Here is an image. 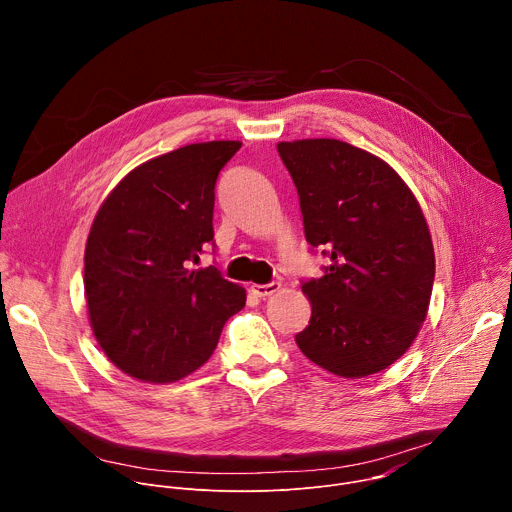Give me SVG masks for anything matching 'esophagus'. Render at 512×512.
Instances as JSON below:
<instances>
[{
	"instance_id": "34e87169",
	"label": "esophagus",
	"mask_w": 512,
	"mask_h": 512,
	"mask_svg": "<svg viewBox=\"0 0 512 512\" xmlns=\"http://www.w3.org/2000/svg\"><path fill=\"white\" fill-rule=\"evenodd\" d=\"M279 287H281V283H277V281L255 283V285H251V291H253L255 296H259V298H269V296L275 294V291H279Z\"/></svg>"
}]
</instances>
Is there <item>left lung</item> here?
Segmentation results:
<instances>
[{
  "label": "left lung",
  "mask_w": 512,
  "mask_h": 512,
  "mask_svg": "<svg viewBox=\"0 0 512 512\" xmlns=\"http://www.w3.org/2000/svg\"><path fill=\"white\" fill-rule=\"evenodd\" d=\"M294 178L306 241L328 259L302 281L310 324L296 334L318 367L375 375L401 358L429 308L435 255L425 216L401 176L381 158L338 139L281 141Z\"/></svg>",
  "instance_id": "1"
}]
</instances>
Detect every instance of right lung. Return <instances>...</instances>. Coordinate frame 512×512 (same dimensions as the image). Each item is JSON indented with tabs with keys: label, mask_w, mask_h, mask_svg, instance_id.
Masks as SVG:
<instances>
[{
	"label": "right lung",
	"mask_w": 512,
	"mask_h": 512,
	"mask_svg": "<svg viewBox=\"0 0 512 512\" xmlns=\"http://www.w3.org/2000/svg\"><path fill=\"white\" fill-rule=\"evenodd\" d=\"M241 141H206L131 170L101 204L85 249L95 338L125 375L174 383L210 358L245 289L216 267L190 269L214 245L218 172Z\"/></svg>",
	"instance_id": "obj_1"
}]
</instances>
